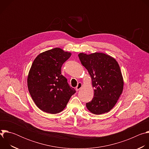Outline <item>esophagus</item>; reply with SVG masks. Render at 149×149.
<instances>
[{
  "instance_id": "1",
  "label": "esophagus",
  "mask_w": 149,
  "mask_h": 149,
  "mask_svg": "<svg viewBox=\"0 0 149 149\" xmlns=\"http://www.w3.org/2000/svg\"><path fill=\"white\" fill-rule=\"evenodd\" d=\"M82 87V84L81 82H78V85H77V86L76 87L75 90H76L77 91H79Z\"/></svg>"
}]
</instances>
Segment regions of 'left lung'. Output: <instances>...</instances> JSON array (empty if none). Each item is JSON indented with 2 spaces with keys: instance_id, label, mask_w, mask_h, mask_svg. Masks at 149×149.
I'll return each mask as SVG.
<instances>
[{
  "instance_id": "1",
  "label": "left lung",
  "mask_w": 149,
  "mask_h": 149,
  "mask_svg": "<svg viewBox=\"0 0 149 149\" xmlns=\"http://www.w3.org/2000/svg\"><path fill=\"white\" fill-rule=\"evenodd\" d=\"M81 64L91 78L94 97L86 104L93 114L100 115L109 112L122 94L124 80L120 66L112 56L101 52L78 54Z\"/></svg>"
}]
</instances>
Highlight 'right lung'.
I'll return each instance as SVG.
<instances>
[{
    "instance_id": "obj_1",
    "label": "right lung",
    "mask_w": 149,
    "mask_h": 149,
    "mask_svg": "<svg viewBox=\"0 0 149 149\" xmlns=\"http://www.w3.org/2000/svg\"><path fill=\"white\" fill-rule=\"evenodd\" d=\"M71 55L60 48L39 54L34 59L28 75V88L37 107L45 113L57 114L64 110L75 93L61 67Z\"/></svg>"
}]
</instances>
